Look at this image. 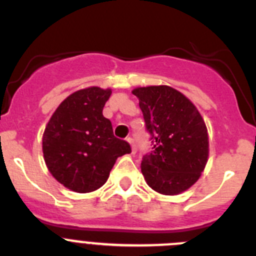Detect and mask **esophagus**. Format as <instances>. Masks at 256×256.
<instances>
[{"instance_id": "1", "label": "esophagus", "mask_w": 256, "mask_h": 256, "mask_svg": "<svg viewBox=\"0 0 256 256\" xmlns=\"http://www.w3.org/2000/svg\"><path fill=\"white\" fill-rule=\"evenodd\" d=\"M126 141L130 142V148H132V154H136V151H137V148H136V144H134V141H133V138H126Z\"/></svg>"}]
</instances>
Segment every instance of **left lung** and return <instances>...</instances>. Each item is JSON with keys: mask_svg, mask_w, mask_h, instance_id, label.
<instances>
[{"mask_svg": "<svg viewBox=\"0 0 256 256\" xmlns=\"http://www.w3.org/2000/svg\"><path fill=\"white\" fill-rule=\"evenodd\" d=\"M140 100L154 150L142 158L141 172L154 191L178 195L195 184L209 158L205 122L180 91L169 86L138 87Z\"/></svg>", "mask_w": 256, "mask_h": 256, "instance_id": "8db88e82", "label": "left lung"}]
</instances>
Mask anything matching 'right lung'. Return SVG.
<instances>
[{
	"label": "right lung",
	"mask_w": 256,
	"mask_h": 256,
	"mask_svg": "<svg viewBox=\"0 0 256 256\" xmlns=\"http://www.w3.org/2000/svg\"><path fill=\"white\" fill-rule=\"evenodd\" d=\"M112 90L88 87L68 96L46 126L42 138L50 173L66 188L79 194L105 184L119 156L130 152L116 138L112 122L102 115Z\"/></svg>",
	"instance_id": "1"
}]
</instances>
